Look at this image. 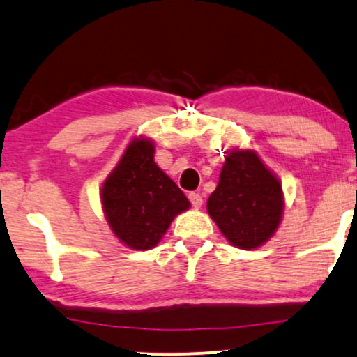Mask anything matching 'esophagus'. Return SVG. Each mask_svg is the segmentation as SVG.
Returning a JSON list of instances; mask_svg holds the SVG:
<instances>
[{
  "label": "esophagus",
  "instance_id": "34e87169",
  "mask_svg": "<svg viewBox=\"0 0 357 357\" xmlns=\"http://www.w3.org/2000/svg\"><path fill=\"white\" fill-rule=\"evenodd\" d=\"M188 200H190L192 207H194V208H200V207H202L204 199H202V195L197 194V192H190V194H188Z\"/></svg>",
  "mask_w": 357,
  "mask_h": 357
}]
</instances>
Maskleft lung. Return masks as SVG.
I'll use <instances>...</instances> for the list:
<instances>
[{"mask_svg": "<svg viewBox=\"0 0 357 357\" xmlns=\"http://www.w3.org/2000/svg\"><path fill=\"white\" fill-rule=\"evenodd\" d=\"M207 212L230 244L257 249L274 236L282 220V185L257 153L236 149L225 157Z\"/></svg>", "mask_w": 357, "mask_h": 357, "instance_id": "obj_1", "label": "left lung"}]
</instances>
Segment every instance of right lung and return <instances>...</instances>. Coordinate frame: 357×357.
Returning <instances> with one entry per match:
<instances>
[{
  "instance_id": "right-lung-1",
  "label": "right lung",
  "mask_w": 357,
  "mask_h": 357,
  "mask_svg": "<svg viewBox=\"0 0 357 357\" xmlns=\"http://www.w3.org/2000/svg\"><path fill=\"white\" fill-rule=\"evenodd\" d=\"M155 145L144 137L130 142L102 187L105 219L130 249L149 250L190 202L153 160Z\"/></svg>"
}]
</instances>
